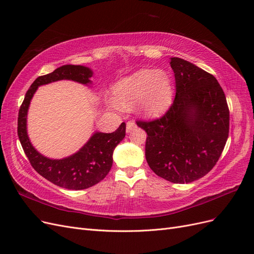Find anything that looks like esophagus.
<instances>
[{
    "instance_id": "obj_1",
    "label": "esophagus",
    "mask_w": 254,
    "mask_h": 254,
    "mask_svg": "<svg viewBox=\"0 0 254 254\" xmlns=\"http://www.w3.org/2000/svg\"><path fill=\"white\" fill-rule=\"evenodd\" d=\"M134 128H136V125H135V123H134L133 121L127 122V127H126L127 132H130V131H131V130H133Z\"/></svg>"
}]
</instances>
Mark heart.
Here are the masks:
<instances>
[{"instance_id": "obj_1", "label": "heart", "mask_w": 254, "mask_h": 254, "mask_svg": "<svg viewBox=\"0 0 254 254\" xmlns=\"http://www.w3.org/2000/svg\"><path fill=\"white\" fill-rule=\"evenodd\" d=\"M113 98L124 109L141 100V112L147 117H157L172 104L173 81L164 71L142 68L114 84Z\"/></svg>"}]
</instances>
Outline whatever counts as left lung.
Listing matches in <instances>:
<instances>
[{
	"mask_svg": "<svg viewBox=\"0 0 254 254\" xmlns=\"http://www.w3.org/2000/svg\"><path fill=\"white\" fill-rule=\"evenodd\" d=\"M176 96L155 121H137L147 132L146 161L173 183L202 178L218 161L229 136V108L217 79L189 61L173 57Z\"/></svg>",
	"mask_w": 254,
	"mask_h": 254,
	"instance_id": "8db88e82",
	"label": "left lung"
}]
</instances>
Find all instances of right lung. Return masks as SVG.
Instances as JSON below:
<instances>
[{
    "label": "right lung",
    "mask_w": 254,
    "mask_h": 254,
    "mask_svg": "<svg viewBox=\"0 0 254 254\" xmlns=\"http://www.w3.org/2000/svg\"><path fill=\"white\" fill-rule=\"evenodd\" d=\"M91 68L66 64L55 71L39 76L26 92L18 117V136L34 170L45 179L67 190H84L95 186L108 175L113 163V150L126 134V124L111 133L95 132L74 155L64 159H50L38 152L27 135V112L30 101L38 87L58 80H73L82 84L92 83Z\"/></svg>",
    "instance_id": "1"
}]
</instances>
